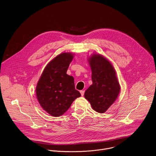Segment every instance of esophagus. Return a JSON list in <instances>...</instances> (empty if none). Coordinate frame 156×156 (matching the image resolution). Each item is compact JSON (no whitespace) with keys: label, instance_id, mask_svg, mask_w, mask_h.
Returning a JSON list of instances; mask_svg holds the SVG:
<instances>
[{"label":"esophagus","instance_id":"obj_1","mask_svg":"<svg viewBox=\"0 0 156 156\" xmlns=\"http://www.w3.org/2000/svg\"><path fill=\"white\" fill-rule=\"evenodd\" d=\"M80 93H81V96H83V95H84V90H81V91H80Z\"/></svg>","mask_w":156,"mask_h":156}]
</instances>
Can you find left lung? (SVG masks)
Listing matches in <instances>:
<instances>
[{
    "label": "left lung",
    "mask_w": 156,
    "mask_h": 156,
    "mask_svg": "<svg viewBox=\"0 0 156 156\" xmlns=\"http://www.w3.org/2000/svg\"><path fill=\"white\" fill-rule=\"evenodd\" d=\"M88 62L92 84L85 91L84 97L94 111L103 113L116 100L121 86L113 66L106 58L100 54H92L88 58Z\"/></svg>",
    "instance_id": "left-lung-1"
}]
</instances>
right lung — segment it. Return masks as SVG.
Returning <instances> with one entry per match:
<instances>
[{"label": "right lung", "instance_id": "right-lung-1", "mask_svg": "<svg viewBox=\"0 0 156 156\" xmlns=\"http://www.w3.org/2000/svg\"><path fill=\"white\" fill-rule=\"evenodd\" d=\"M74 54L62 53L52 59L44 69L35 92L41 107L49 115L59 117L81 96L75 88L74 78L67 74Z\"/></svg>", "mask_w": 156, "mask_h": 156}]
</instances>
